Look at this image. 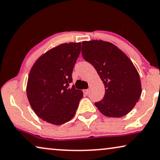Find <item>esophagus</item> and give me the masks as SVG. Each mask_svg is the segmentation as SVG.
Instances as JSON below:
<instances>
[{"label": "esophagus", "instance_id": "1", "mask_svg": "<svg viewBox=\"0 0 160 160\" xmlns=\"http://www.w3.org/2000/svg\"><path fill=\"white\" fill-rule=\"evenodd\" d=\"M83 93H85V94H88L89 93V89H84L83 90Z\"/></svg>", "mask_w": 160, "mask_h": 160}]
</instances>
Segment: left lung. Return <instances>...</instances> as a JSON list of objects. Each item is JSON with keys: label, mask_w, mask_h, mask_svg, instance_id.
<instances>
[{"label": "left lung", "mask_w": 160, "mask_h": 160, "mask_svg": "<svg viewBox=\"0 0 160 160\" xmlns=\"http://www.w3.org/2000/svg\"><path fill=\"white\" fill-rule=\"evenodd\" d=\"M82 55L105 86V97L96 102V107L108 117L120 118L129 113L142 93L139 73L130 59L113 44L102 40L82 42Z\"/></svg>", "instance_id": "obj_1"}]
</instances>
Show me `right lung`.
<instances>
[{
    "instance_id": "1",
    "label": "right lung",
    "mask_w": 160,
    "mask_h": 160,
    "mask_svg": "<svg viewBox=\"0 0 160 160\" xmlns=\"http://www.w3.org/2000/svg\"><path fill=\"white\" fill-rule=\"evenodd\" d=\"M80 50L81 42L59 44L42 55L31 67L27 97L34 112L46 122L61 125L75 115L83 93L69 86Z\"/></svg>"
}]
</instances>
